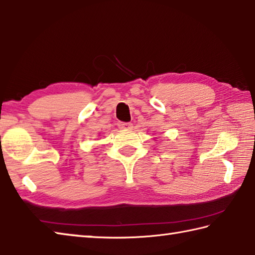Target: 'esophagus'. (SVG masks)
<instances>
[{
	"label": "esophagus",
	"mask_w": 255,
	"mask_h": 255,
	"mask_svg": "<svg viewBox=\"0 0 255 255\" xmlns=\"http://www.w3.org/2000/svg\"><path fill=\"white\" fill-rule=\"evenodd\" d=\"M119 128H120L121 129H131L132 128V123L120 122V123H119Z\"/></svg>",
	"instance_id": "obj_1"
}]
</instances>
